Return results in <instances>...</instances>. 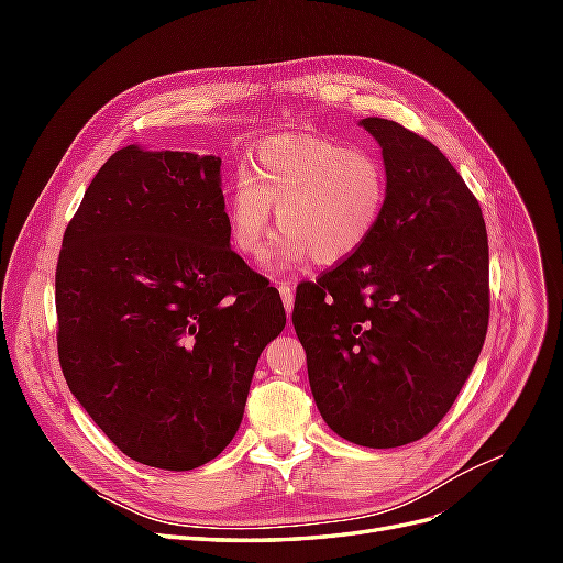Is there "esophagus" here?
<instances>
[{"label": "esophagus", "mask_w": 563, "mask_h": 563, "mask_svg": "<svg viewBox=\"0 0 563 563\" xmlns=\"http://www.w3.org/2000/svg\"><path fill=\"white\" fill-rule=\"evenodd\" d=\"M277 288H279V296H282L286 314H291L294 312V286H291V282H279Z\"/></svg>", "instance_id": "34e87169"}]
</instances>
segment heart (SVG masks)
<instances>
[{"label": "heart", "instance_id": "heart-1", "mask_svg": "<svg viewBox=\"0 0 563 563\" xmlns=\"http://www.w3.org/2000/svg\"><path fill=\"white\" fill-rule=\"evenodd\" d=\"M389 203V174L380 155L314 135H282L258 145L251 172L228 185L225 225L230 244L255 258L272 230L282 228L272 267L308 261L340 265L378 232Z\"/></svg>", "mask_w": 563, "mask_h": 563}]
</instances>
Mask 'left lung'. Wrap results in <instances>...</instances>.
<instances>
[{
	"label": "left lung",
	"instance_id": "left-lung-1",
	"mask_svg": "<svg viewBox=\"0 0 563 563\" xmlns=\"http://www.w3.org/2000/svg\"><path fill=\"white\" fill-rule=\"evenodd\" d=\"M383 147L389 203L354 258L296 294L321 418L352 444L395 449L432 432L479 360L488 236L479 201L422 135L360 122Z\"/></svg>",
	"mask_w": 563,
	"mask_h": 563
}]
</instances>
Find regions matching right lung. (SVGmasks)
Returning a JSON list of instances; mask_svg holds the SVG:
<instances>
[{
    "mask_svg": "<svg viewBox=\"0 0 563 563\" xmlns=\"http://www.w3.org/2000/svg\"><path fill=\"white\" fill-rule=\"evenodd\" d=\"M58 360L112 444L195 470L240 428L258 356L284 323L277 288L230 249L220 157L126 145L63 234Z\"/></svg>",
    "mask_w": 563,
    "mask_h": 563,
    "instance_id": "add662e5",
    "label": "right lung"
}]
</instances>
